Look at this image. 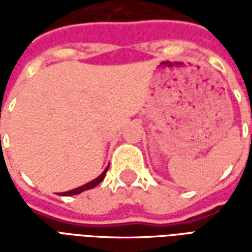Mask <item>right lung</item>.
Segmentation results:
<instances>
[{"mask_svg":"<svg viewBox=\"0 0 252 252\" xmlns=\"http://www.w3.org/2000/svg\"><path fill=\"white\" fill-rule=\"evenodd\" d=\"M108 169H109V166L106 167V169L101 173V174L95 178V180L90 181V182H88V184H85V185L79 186V188H75V189L72 190H68V191H64V193H62L61 195H75V194H79V193H82V191H85V190H89V189H93V188H95V186L98 185V184H101L102 182V180L105 178V174H106V171H108Z\"/></svg>","mask_w":252,"mask_h":252,"instance_id":"obj_1","label":"right lung"}]
</instances>
